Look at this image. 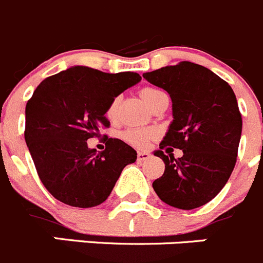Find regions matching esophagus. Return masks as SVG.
<instances>
[{
  "instance_id": "obj_1",
  "label": "esophagus",
  "mask_w": 263,
  "mask_h": 263,
  "mask_svg": "<svg viewBox=\"0 0 263 263\" xmlns=\"http://www.w3.org/2000/svg\"><path fill=\"white\" fill-rule=\"evenodd\" d=\"M150 158V154L144 153V151H138V160H146Z\"/></svg>"
}]
</instances>
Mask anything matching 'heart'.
<instances>
[{
    "label": "heart",
    "instance_id": "obj_1",
    "mask_svg": "<svg viewBox=\"0 0 263 263\" xmlns=\"http://www.w3.org/2000/svg\"><path fill=\"white\" fill-rule=\"evenodd\" d=\"M164 93L163 91L158 90V88L154 87H144L141 90V96L143 99L146 104L150 107L153 104V102L158 98L159 95ZM120 104V96H116L108 104L107 110H105V116H107L108 120H115L116 116H117V109H119ZM154 137H156V132L154 129H129L124 133V139L127 143L133 144L136 147H144L146 144L148 143L150 139H153Z\"/></svg>",
    "mask_w": 263,
    "mask_h": 263
}]
</instances>
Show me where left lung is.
Here are the masks:
<instances>
[{"label": "left lung", "instance_id": "left-lung-1", "mask_svg": "<svg viewBox=\"0 0 263 263\" xmlns=\"http://www.w3.org/2000/svg\"><path fill=\"white\" fill-rule=\"evenodd\" d=\"M143 78L170 93L173 121L154 155L164 173L153 182L159 198L181 210L210 202L227 184L237 160L241 113L230 84L207 67L181 61L144 73ZM179 148L175 159L163 149Z\"/></svg>", "mask_w": 263, "mask_h": 263}]
</instances>
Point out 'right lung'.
<instances>
[{
    "label": "right lung",
    "mask_w": 263,
    "mask_h": 263,
    "mask_svg": "<svg viewBox=\"0 0 263 263\" xmlns=\"http://www.w3.org/2000/svg\"><path fill=\"white\" fill-rule=\"evenodd\" d=\"M141 81L132 71L109 74L74 66L45 78L26 104L25 139L39 179L62 203L98 206L112 192L137 151L105 137V150L88 148L87 139L109 127L105 110L113 98Z\"/></svg>",
    "instance_id": "obj_1"
}]
</instances>
